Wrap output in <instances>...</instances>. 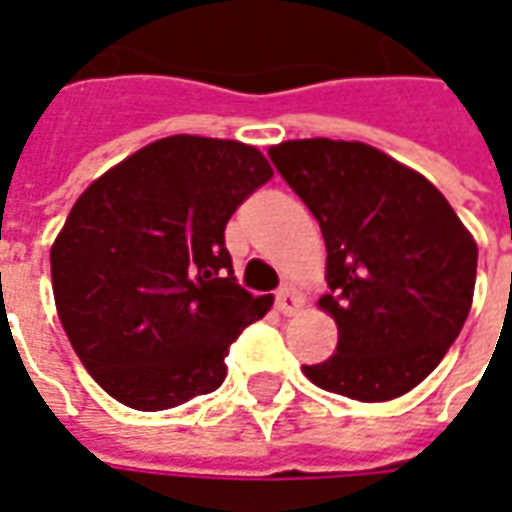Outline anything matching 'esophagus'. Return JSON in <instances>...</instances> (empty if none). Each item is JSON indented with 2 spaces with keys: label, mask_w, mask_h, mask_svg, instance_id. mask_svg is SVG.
Segmentation results:
<instances>
[{
  "label": "esophagus",
  "mask_w": 512,
  "mask_h": 512,
  "mask_svg": "<svg viewBox=\"0 0 512 512\" xmlns=\"http://www.w3.org/2000/svg\"><path fill=\"white\" fill-rule=\"evenodd\" d=\"M274 301H277V310L282 312V315H293V312H299L301 304H304V299H301L293 288L279 290L277 296H274Z\"/></svg>",
  "instance_id": "34e87169"
}]
</instances>
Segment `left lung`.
I'll list each match as a JSON object with an SVG mask.
<instances>
[{"mask_svg":"<svg viewBox=\"0 0 512 512\" xmlns=\"http://www.w3.org/2000/svg\"><path fill=\"white\" fill-rule=\"evenodd\" d=\"M277 172L321 224L337 348L304 365L334 395L381 403L436 370L469 315L477 246L430 180L395 158L334 139L268 150Z\"/></svg>","mask_w":512,"mask_h":512,"instance_id":"left-lung-1","label":"left lung"}]
</instances>
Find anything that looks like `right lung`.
Listing matches in <instances>:
<instances>
[{"mask_svg": "<svg viewBox=\"0 0 512 512\" xmlns=\"http://www.w3.org/2000/svg\"><path fill=\"white\" fill-rule=\"evenodd\" d=\"M257 147L167 136L76 200L51 246L54 301L106 395L164 411L219 389L224 356L271 296L238 285L224 227L271 180Z\"/></svg>", "mask_w": 512, "mask_h": 512, "instance_id": "1", "label": "right lung"}]
</instances>
